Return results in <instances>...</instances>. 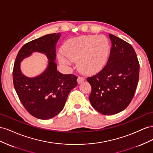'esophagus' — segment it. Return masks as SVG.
Returning a JSON list of instances; mask_svg holds the SVG:
<instances>
[{
  "label": "esophagus",
  "mask_w": 153,
  "mask_h": 153,
  "mask_svg": "<svg viewBox=\"0 0 153 153\" xmlns=\"http://www.w3.org/2000/svg\"><path fill=\"white\" fill-rule=\"evenodd\" d=\"M85 81V78L83 77H78V78H77V82H78V84H79V83H81V82H82V81Z\"/></svg>",
  "instance_id": "1"
}]
</instances>
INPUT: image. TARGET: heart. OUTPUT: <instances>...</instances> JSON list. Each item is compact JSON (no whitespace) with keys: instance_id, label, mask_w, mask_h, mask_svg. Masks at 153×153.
Listing matches in <instances>:
<instances>
[{"instance_id":"heart-1","label":"heart","mask_w":153,"mask_h":153,"mask_svg":"<svg viewBox=\"0 0 153 153\" xmlns=\"http://www.w3.org/2000/svg\"><path fill=\"white\" fill-rule=\"evenodd\" d=\"M111 50L110 40L104 35H86L71 39L65 43L59 59L68 65L77 62L80 71L86 74L97 73L105 67Z\"/></svg>"}]
</instances>
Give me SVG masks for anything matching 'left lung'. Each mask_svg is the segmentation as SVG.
I'll return each mask as SVG.
<instances>
[{
    "label": "left lung",
    "mask_w": 153,
    "mask_h": 153,
    "mask_svg": "<svg viewBox=\"0 0 153 153\" xmlns=\"http://www.w3.org/2000/svg\"><path fill=\"white\" fill-rule=\"evenodd\" d=\"M111 49L108 62L101 71L87 78L91 86V106L102 115H114L128 107L139 79L140 64L129 43L109 34Z\"/></svg>",
    "instance_id": "1"
}]
</instances>
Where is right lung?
Instances as JSON below:
<instances>
[{
    "label": "right lung",
    "mask_w": 153,
    "mask_h": 153,
    "mask_svg": "<svg viewBox=\"0 0 153 153\" xmlns=\"http://www.w3.org/2000/svg\"><path fill=\"white\" fill-rule=\"evenodd\" d=\"M61 34H47L30 41L21 48L13 71V81L20 102L30 115L42 120L54 117L62 111L68 95L77 85V77L58 71L56 45ZM46 54L48 66L40 75L28 78L21 73L20 63L33 52Z\"/></svg>",
    "instance_id": "obj_1"
}]
</instances>
